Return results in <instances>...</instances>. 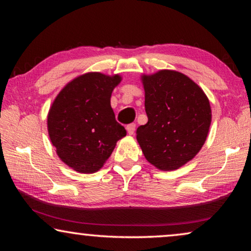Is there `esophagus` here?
Wrapping results in <instances>:
<instances>
[{
    "label": "esophagus",
    "mask_w": 251,
    "mask_h": 251,
    "mask_svg": "<svg viewBox=\"0 0 251 251\" xmlns=\"http://www.w3.org/2000/svg\"><path fill=\"white\" fill-rule=\"evenodd\" d=\"M126 129H127V133H128L129 135H134V133H135V129H136V125H135V124H129V125H127Z\"/></svg>",
    "instance_id": "obj_1"
}]
</instances>
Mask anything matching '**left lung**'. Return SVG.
I'll return each instance as SVG.
<instances>
[{
  "mask_svg": "<svg viewBox=\"0 0 251 251\" xmlns=\"http://www.w3.org/2000/svg\"><path fill=\"white\" fill-rule=\"evenodd\" d=\"M148 122L136 130L145 158L171 172L192 160L206 142L211 123L209 100L188 76L160 70L142 75Z\"/></svg>",
  "mask_w": 251,
  "mask_h": 251,
  "instance_id": "8db88e82",
  "label": "left lung"
}]
</instances>
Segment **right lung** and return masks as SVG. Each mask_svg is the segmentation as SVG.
I'll use <instances>...</instances> for the list:
<instances>
[{
	"label": "right lung",
	"mask_w": 251,
	"mask_h": 251,
	"mask_svg": "<svg viewBox=\"0 0 251 251\" xmlns=\"http://www.w3.org/2000/svg\"><path fill=\"white\" fill-rule=\"evenodd\" d=\"M122 76L90 72L67 83L48 114L52 145L63 163L82 174L104 166L117 141L126 136L110 106V96Z\"/></svg>",
	"instance_id": "obj_1"
}]
</instances>
